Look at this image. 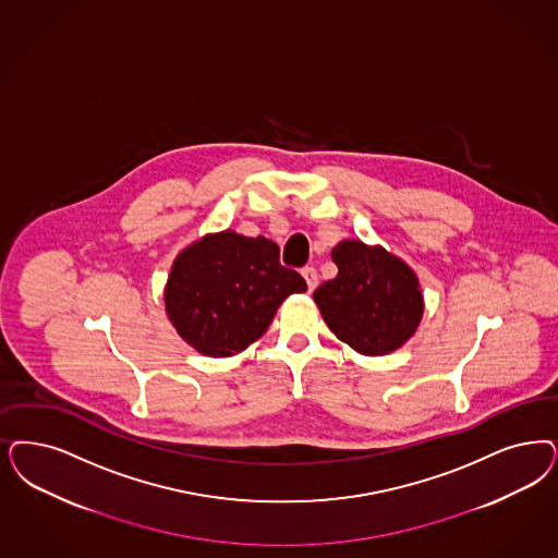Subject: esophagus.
Segmentation results:
<instances>
[{
	"mask_svg": "<svg viewBox=\"0 0 558 558\" xmlns=\"http://www.w3.org/2000/svg\"><path fill=\"white\" fill-rule=\"evenodd\" d=\"M303 276H305V280H307L308 292H313L315 287H317V282H319L317 269L313 268V266H307V268H303Z\"/></svg>",
	"mask_w": 558,
	"mask_h": 558,
	"instance_id": "obj_1",
	"label": "esophagus"
}]
</instances>
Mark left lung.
<instances>
[{
	"label": "left lung",
	"mask_w": 558,
	"mask_h": 558,
	"mask_svg": "<svg viewBox=\"0 0 558 558\" xmlns=\"http://www.w3.org/2000/svg\"><path fill=\"white\" fill-rule=\"evenodd\" d=\"M331 259L336 278L313 292L327 327L361 354L381 356L402 347L423 317L414 271L361 241H342Z\"/></svg>",
	"instance_id": "8db88e82"
}]
</instances>
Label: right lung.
Listing matches in <instances>:
<instances>
[{
    "label": "right lung",
    "mask_w": 558,
    "mask_h": 558,
    "mask_svg": "<svg viewBox=\"0 0 558 558\" xmlns=\"http://www.w3.org/2000/svg\"><path fill=\"white\" fill-rule=\"evenodd\" d=\"M266 236L208 234L174 259L165 303L179 336L206 356H232L266 333L280 303L305 292Z\"/></svg>",
    "instance_id": "right-lung-1"
}]
</instances>
